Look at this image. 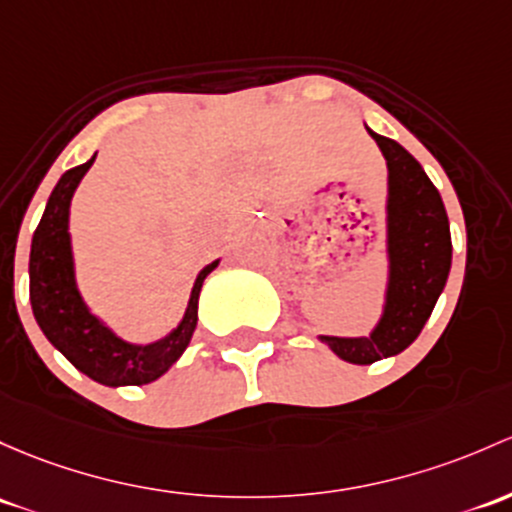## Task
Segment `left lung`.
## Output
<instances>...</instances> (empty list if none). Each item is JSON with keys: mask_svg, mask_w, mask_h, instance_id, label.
Here are the masks:
<instances>
[{"mask_svg": "<svg viewBox=\"0 0 512 512\" xmlns=\"http://www.w3.org/2000/svg\"><path fill=\"white\" fill-rule=\"evenodd\" d=\"M387 161V282L385 311L370 336H319L346 363L370 365L405 351L432 316L451 270V233L437 186L405 147L375 134Z\"/></svg>", "mask_w": 512, "mask_h": 512, "instance_id": "left-lung-1", "label": "left lung"}]
</instances>
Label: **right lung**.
Wrapping results in <instances>:
<instances>
[{"label":"right lung","mask_w":512,"mask_h":512,"mask_svg":"<svg viewBox=\"0 0 512 512\" xmlns=\"http://www.w3.org/2000/svg\"><path fill=\"white\" fill-rule=\"evenodd\" d=\"M93 161L95 157L68 169L48 196L46 211L31 240V309L43 336L95 383L110 387L147 385L161 378L191 343L198 321V294H201L203 279L218 267V260L203 267L196 277L184 319L169 336L149 346H134L115 336L98 316L90 314L88 306L80 299L73 274L71 235H68L71 198Z\"/></svg>","instance_id":"obj_1"}]
</instances>
